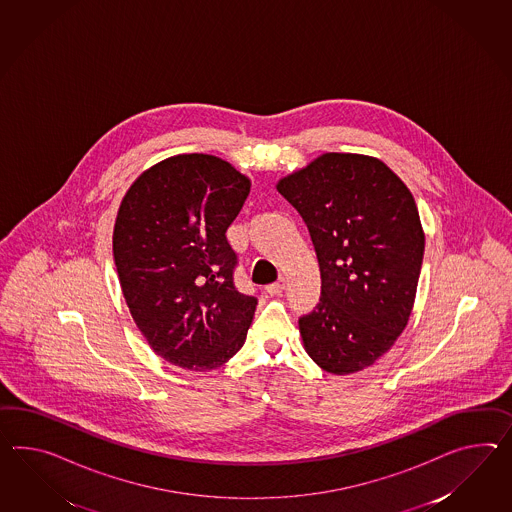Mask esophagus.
Segmentation results:
<instances>
[{
    "label": "esophagus",
    "mask_w": 512,
    "mask_h": 512,
    "mask_svg": "<svg viewBox=\"0 0 512 512\" xmlns=\"http://www.w3.org/2000/svg\"><path fill=\"white\" fill-rule=\"evenodd\" d=\"M265 289H267V293H269V295H280V293L286 289V278H280L278 282H275V284H269Z\"/></svg>",
    "instance_id": "esophagus-1"
}]
</instances>
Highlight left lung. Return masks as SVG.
Listing matches in <instances>:
<instances>
[{
    "label": "left lung",
    "instance_id": "obj_1",
    "mask_svg": "<svg viewBox=\"0 0 512 512\" xmlns=\"http://www.w3.org/2000/svg\"><path fill=\"white\" fill-rule=\"evenodd\" d=\"M314 243L321 297L299 317L304 349L334 375L375 364L405 330L425 236L412 193L380 159L323 154L282 178Z\"/></svg>",
    "mask_w": 512,
    "mask_h": 512
}]
</instances>
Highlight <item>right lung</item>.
Returning <instances> with one entry per match:
<instances>
[{
  "instance_id": "obj_1",
  "label": "right lung",
  "mask_w": 512,
  "mask_h": 512,
  "mask_svg": "<svg viewBox=\"0 0 512 512\" xmlns=\"http://www.w3.org/2000/svg\"><path fill=\"white\" fill-rule=\"evenodd\" d=\"M249 193L228 161L182 154L122 198L113 232L122 293L148 345L174 366L217 369L245 343L258 299L236 289L226 230Z\"/></svg>"
}]
</instances>
